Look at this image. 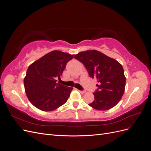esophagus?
Here are the masks:
<instances>
[{
    "mask_svg": "<svg viewBox=\"0 0 151 151\" xmlns=\"http://www.w3.org/2000/svg\"><path fill=\"white\" fill-rule=\"evenodd\" d=\"M79 92H80L81 94H84V93H86L85 91H81V90H79Z\"/></svg>",
    "mask_w": 151,
    "mask_h": 151,
    "instance_id": "esophagus-1",
    "label": "esophagus"
}]
</instances>
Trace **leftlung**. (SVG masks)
Wrapping results in <instances>:
<instances>
[{"mask_svg":"<svg viewBox=\"0 0 151 151\" xmlns=\"http://www.w3.org/2000/svg\"><path fill=\"white\" fill-rule=\"evenodd\" d=\"M74 58L84 65L91 77L98 81V89L93 93L94 100L89 106L98 110L115 106L125 91L126 78L122 65L97 50L80 52Z\"/></svg>","mask_w":151,"mask_h":151,"instance_id":"8db88e82","label":"left lung"}]
</instances>
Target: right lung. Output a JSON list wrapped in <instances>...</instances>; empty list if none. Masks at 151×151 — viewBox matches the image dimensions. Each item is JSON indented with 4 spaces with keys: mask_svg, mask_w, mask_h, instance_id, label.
I'll use <instances>...</instances> for the list:
<instances>
[{
    "mask_svg": "<svg viewBox=\"0 0 151 151\" xmlns=\"http://www.w3.org/2000/svg\"><path fill=\"white\" fill-rule=\"evenodd\" d=\"M74 56L54 50L28 67L24 85L27 97L33 106L50 111L66 103L73 88L57 83L56 79H60L67 62Z\"/></svg>",
    "mask_w": 151,
    "mask_h": 151,
    "instance_id": "1",
    "label": "right lung"
}]
</instances>
